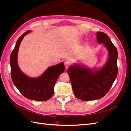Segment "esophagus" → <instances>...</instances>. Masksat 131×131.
I'll list each match as a JSON object with an SVG mask.
<instances>
[{
    "mask_svg": "<svg viewBox=\"0 0 131 131\" xmlns=\"http://www.w3.org/2000/svg\"><path fill=\"white\" fill-rule=\"evenodd\" d=\"M64 66H65V67L67 69L68 68V67L70 66V62L68 61H66L64 62Z\"/></svg>",
    "mask_w": 131,
    "mask_h": 131,
    "instance_id": "esophagus-1",
    "label": "esophagus"
}]
</instances>
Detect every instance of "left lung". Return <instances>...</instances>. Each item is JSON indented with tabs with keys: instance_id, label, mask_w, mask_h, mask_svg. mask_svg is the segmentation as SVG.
<instances>
[{
	"instance_id": "1",
	"label": "left lung",
	"mask_w": 131,
	"mask_h": 131,
	"mask_svg": "<svg viewBox=\"0 0 131 131\" xmlns=\"http://www.w3.org/2000/svg\"><path fill=\"white\" fill-rule=\"evenodd\" d=\"M97 41L103 43L109 51V59L104 67L93 70L74 64L68 69L75 96L82 101L98 100L108 92L117 77V51L109 37L102 31L97 32Z\"/></svg>"
}]
</instances>
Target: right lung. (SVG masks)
Here are the masks:
<instances>
[{"instance_id": "obj_1", "label": "right lung", "mask_w": 131, "mask_h": 131, "mask_svg": "<svg viewBox=\"0 0 131 131\" xmlns=\"http://www.w3.org/2000/svg\"><path fill=\"white\" fill-rule=\"evenodd\" d=\"M28 30L18 38L10 56L11 76L14 84L25 97L31 100L45 101L53 94L54 88L59 75L65 70L63 62L50 67L41 77L31 78L27 77L19 69L17 64V53L19 45Z\"/></svg>"}]
</instances>
